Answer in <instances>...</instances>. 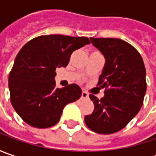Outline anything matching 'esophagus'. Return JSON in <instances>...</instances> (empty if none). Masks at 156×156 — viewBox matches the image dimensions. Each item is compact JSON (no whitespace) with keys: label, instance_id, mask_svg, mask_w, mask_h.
Returning a JSON list of instances; mask_svg holds the SVG:
<instances>
[{"label":"esophagus","instance_id":"1","mask_svg":"<svg viewBox=\"0 0 156 156\" xmlns=\"http://www.w3.org/2000/svg\"><path fill=\"white\" fill-rule=\"evenodd\" d=\"M87 97H88V94L87 92H85V91H82V93H81V99H87Z\"/></svg>","mask_w":156,"mask_h":156}]
</instances>
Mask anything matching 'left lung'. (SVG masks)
<instances>
[{"label":"left lung","instance_id":"1","mask_svg":"<svg viewBox=\"0 0 156 156\" xmlns=\"http://www.w3.org/2000/svg\"><path fill=\"white\" fill-rule=\"evenodd\" d=\"M105 57L97 86L104 96L89 97L94 109L84 118L92 131L108 135L120 131L138 114L147 89L146 69L140 53L127 41L115 38H90Z\"/></svg>","mask_w":156,"mask_h":156}]
</instances>
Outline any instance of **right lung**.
Wrapping results in <instances>:
<instances>
[{
	"label": "right lung",
	"mask_w": 156,
	"mask_h": 156,
	"mask_svg": "<svg viewBox=\"0 0 156 156\" xmlns=\"http://www.w3.org/2000/svg\"><path fill=\"white\" fill-rule=\"evenodd\" d=\"M87 37L41 35L19 51L9 76L10 101L28 125L46 129L55 125L64 107L81 95L76 84L56 88L57 68L66 67L72 53L89 44Z\"/></svg>",
	"instance_id": "1"
}]
</instances>
